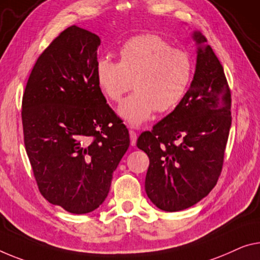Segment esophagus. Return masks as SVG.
Returning <instances> with one entry per match:
<instances>
[{"label":"esophagus","mask_w":260,"mask_h":260,"mask_svg":"<svg viewBox=\"0 0 260 260\" xmlns=\"http://www.w3.org/2000/svg\"><path fill=\"white\" fill-rule=\"evenodd\" d=\"M129 135H130V143H131V145L135 146L136 145V142H137V134H136L134 130H130L129 131Z\"/></svg>","instance_id":"1"}]
</instances>
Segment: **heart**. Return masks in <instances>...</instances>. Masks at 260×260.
I'll return each instance as SVG.
<instances>
[{"instance_id": "heart-1", "label": "heart", "mask_w": 260, "mask_h": 260, "mask_svg": "<svg viewBox=\"0 0 260 260\" xmlns=\"http://www.w3.org/2000/svg\"><path fill=\"white\" fill-rule=\"evenodd\" d=\"M118 54L119 62L98 59L95 80L113 102L135 89L117 109L118 116L127 124L141 125L154 110L167 113L182 101L193 74V62L187 52L173 49L157 35H139L123 44Z\"/></svg>"}]
</instances>
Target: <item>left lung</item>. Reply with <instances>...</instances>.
Returning <instances> with one entry per match:
<instances>
[{
    "label": "left lung",
    "mask_w": 260,
    "mask_h": 260,
    "mask_svg": "<svg viewBox=\"0 0 260 260\" xmlns=\"http://www.w3.org/2000/svg\"><path fill=\"white\" fill-rule=\"evenodd\" d=\"M197 65L182 101L137 139L150 159L145 190L165 211L189 208L214 188L231 125V94L224 71L206 38L193 31Z\"/></svg>",
    "instance_id": "1"
}]
</instances>
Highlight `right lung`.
I'll list each match as a JSON object with an SVG mask.
<instances>
[{
  "instance_id": "obj_1",
  "label": "right lung",
  "mask_w": 260,
  "mask_h": 260,
  "mask_svg": "<svg viewBox=\"0 0 260 260\" xmlns=\"http://www.w3.org/2000/svg\"><path fill=\"white\" fill-rule=\"evenodd\" d=\"M100 43L67 27L39 55L23 95L24 144L38 188L72 214L102 205L130 145L95 80Z\"/></svg>"
}]
</instances>
